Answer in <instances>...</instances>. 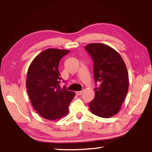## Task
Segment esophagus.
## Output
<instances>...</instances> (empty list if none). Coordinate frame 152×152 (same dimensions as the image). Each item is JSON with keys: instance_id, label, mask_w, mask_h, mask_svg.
Returning a JSON list of instances; mask_svg holds the SVG:
<instances>
[{"instance_id": "esophagus-1", "label": "esophagus", "mask_w": 152, "mask_h": 152, "mask_svg": "<svg viewBox=\"0 0 152 152\" xmlns=\"http://www.w3.org/2000/svg\"><path fill=\"white\" fill-rule=\"evenodd\" d=\"M76 93L77 95H81L82 93H83V91H77Z\"/></svg>"}]
</instances>
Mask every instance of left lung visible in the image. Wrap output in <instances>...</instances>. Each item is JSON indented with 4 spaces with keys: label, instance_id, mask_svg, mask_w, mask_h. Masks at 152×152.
<instances>
[{
    "label": "left lung",
    "instance_id": "1",
    "mask_svg": "<svg viewBox=\"0 0 152 152\" xmlns=\"http://www.w3.org/2000/svg\"><path fill=\"white\" fill-rule=\"evenodd\" d=\"M86 50L94 61L95 96L88 106L96 116L109 118L119 111L129 88L127 67L114 49L102 43H90Z\"/></svg>",
    "mask_w": 152,
    "mask_h": 152
}]
</instances>
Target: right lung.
I'll return each mask as SVG.
<instances>
[{"instance_id":"obj_1","label":"right lung","mask_w":152,"mask_h":152,"mask_svg":"<svg viewBox=\"0 0 152 152\" xmlns=\"http://www.w3.org/2000/svg\"><path fill=\"white\" fill-rule=\"evenodd\" d=\"M69 50L50 48L33 60L27 71L26 86L33 107L43 118L56 120L66 116L68 107L75 96L64 86L60 88L58 70L61 58Z\"/></svg>"}]
</instances>
